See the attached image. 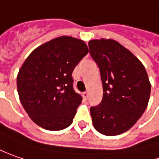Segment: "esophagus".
<instances>
[{
  "mask_svg": "<svg viewBox=\"0 0 159 159\" xmlns=\"http://www.w3.org/2000/svg\"><path fill=\"white\" fill-rule=\"evenodd\" d=\"M88 96H89V93H88V91H84V92L83 93V97H84V98H88Z\"/></svg>",
  "mask_w": 159,
  "mask_h": 159,
  "instance_id": "34e87169",
  "label": "esophagus"
}]
</instances>
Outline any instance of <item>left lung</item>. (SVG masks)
Listing matches in <instances>:
<instances>
[{
    "mask_svg": "<svg viewBox=\"0 0 159 159\" xmlns=\"http://www.w3.org/2000/svg\"><path fill=\"white\" fill-rule=\"evenodd\" d=\"M88 45L99 68L104 92L100 104L90 109L93 126L106 135L122 134L148 106L151 84L147 72L139 60L115 40L95 39Z\"/></svg>",
    "mask_w": 159,
    "mask_h": 159,
    "instance_id": "obj_1",
    "label": "left lung"
}]
</instances>
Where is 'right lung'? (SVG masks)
I'll list each match as a JSON object with an SVG mask.
<instances>
[{
	"instance_id": "right-lung-1",
	"label": "right lung",
	"mask_w": 159,
	"mask_h": 159,
	"mask_svg": "<svg viewBox=\"0 0 159 159\" xmlns=\"http://www.w3.org/2000/svg\"><path fill=\"white\" fill-rule=\"evenodd\" d=\"M88 52L84 41L63 36L36 48L25 60L17 75V91L37 125L52 131L71 125L82 102L72 73Z\"/></svg>"
}]
</instances>
